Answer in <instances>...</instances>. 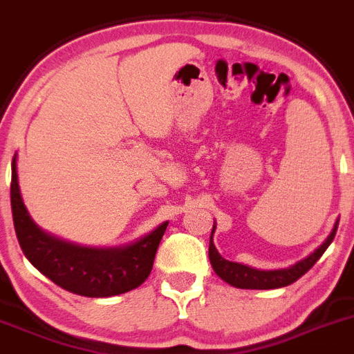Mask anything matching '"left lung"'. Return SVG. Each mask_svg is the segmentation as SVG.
<instances>
[{"instance_id": "left-lung-1", "label": "left lung", "mask_w": 354, "mask_h": 354, "mask_svg": "<svg viewBox=\"0 0 354 354\" xmlns=\"http://www.w3.org/2000/svg\"><path fill=\"white\" fill-rule=\"evenodd\" d=\"M337 227H339V220L333 225L332 232L326 237L325 243L322 246H318L315 252L309 257H306L300 262L293 263V266L286 267V269H276V270H259L253 269L250 266H243V263L230 262V260L223 259L218 250L214 248L213 243V234H214V225L211 230L209 237V262L213 266V270L222 277L223 281L229 283V285L236 286V288H246V290H272V288H283V286H288L292 283H295L299 277H302L307 270L311 269L316 262L319 260V257L325 253L326 248L330 246V243L333 241L337 232Z\"/></svg>"}]
</instances>
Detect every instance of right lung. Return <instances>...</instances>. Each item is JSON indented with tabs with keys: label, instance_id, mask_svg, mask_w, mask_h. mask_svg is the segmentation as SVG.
Listing matches in <instances>:
<instances>
[{
	"label": "right lung",
	"instance_id": "right-lung-1",
	"mask_svg": "<svg viewBox=\"0 0 354 354\" xmlns=\"http://www.w3.org/2000/svg\"><path fill=\"white\" fill-rule=\"evenodd\" d=\"M13 227L26 259L50 281L82 297H113L143 285L150 276L164 222L150 234L118 248L78 246L39 229L29 216L17 178V153L12 160Z\"/></svg>",
	"mask_w": 354,
	"mask_h": 354
}]
</instances>
